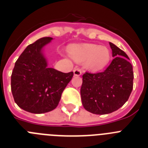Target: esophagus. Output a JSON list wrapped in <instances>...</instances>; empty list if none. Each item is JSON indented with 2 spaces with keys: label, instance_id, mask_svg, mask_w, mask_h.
<instances>
[{
  "label": "esophagus",
  "instance_id": "esophagus-1",
  "mask_svg": "<svg viewBox=\"0 0 148 148\" xmlns=\"http://www.w3.org/2000/svg\"><path fill=\"white\" fill-rule=\"evenodd\" d=\"M73 73H74V75H75V76H79L83 73V70L82 69H80V68H77V69H75V70H73Z\"/></svg>",
  "mask_w": 148,
  "mask_h": 148
}]
</instances>
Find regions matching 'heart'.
I'll use <instances>...</instances> for the list:
<instances>
[{
    "label": "heart",
    "instance_id": "obj_1",
    "mask_svg": "<svg viewBox=\"0 0 148 148\" xmlns=\"http://www.w3.org/2000/svg\"><path fill=\"white\" fill-rule=\"evenodd\" d=\"M68 53L76 62H84L86 69L92 72L103 70L111 59L110 50L97 44H72L68 47Z\"/></svg>",
    "mask_w": 148,
    "mask_h": 148
}]
</instances>
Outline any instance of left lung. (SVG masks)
Segmentation results:
<instances>
[{
    "instance_id": "left-lung-1",
    "label": "left lung",
    "mask_w": 148,
    "mask_h": 148,
    "mask_svg": "<svg viewBox=\"0 0 148 148\" xmlns=\"http://www.w3.org/2000/svg\"><path fill=\"white\" fill-rule=\"evenodd\" d=\"M113 57L104 72L83 75L81 96L84 108L93 114L104 115L119 109L128 100L133 90V66L128 56L110 42Z\"/></svg>"
}]
</instances>
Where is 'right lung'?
<instances>
[{
    "mask_svg": "<svg viewBox=\"0 0 148 148\" xmlns=\"http://www.w3.org/2000/svg\"><path fill=\"white\" fill-rule=\"evenodd\" d=\"M53 38L44 37L29 44L15 62L11 90L19 108L32 113H47L56 108L73 72L61 73L48 67L42 49Z\"/></svg>",
    "mask_w": 148,
    "mask_h": 148,
    "instance_id": "right-lung-1",
    "label": "right lung"
}]
</instances>
